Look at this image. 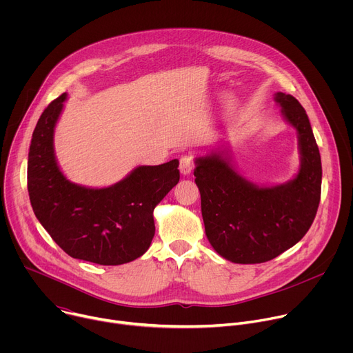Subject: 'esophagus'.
<instances>
[{"label": "esophagus", "instance_id": "obj_1", "mask_svg": "<svg viewBox=\"0 0 353 353\" xmlns=\"http://www.w3.org/2000/svg\"><path fill=\"white\" fill-rule=\"evenodd\" d=\"M180 172L183 176H188L192 170V157L191 155H183L180 158Z\"/></svg>", "mask_w": 353, "mask_h": 353}]
</instances>
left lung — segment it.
Masks as SVG:
<instances>
[{"label":"left lung","mask_w":353,"mask_h":353,"mask_svg":"<svg viewBox=\"0 0 353 353\" xmlns=\"http://www.w3.org/2000/svg\"><path fill=\"white\" fill-rule=\"evenodd\" d=\"M274 100L297 134L300 166L293 179L276 185L250 181L223 145L194 159L205 234L221 257L236 264L282 254L307 233L320 204L321 158L306 110L282 92Z\"/></svg>","instance_id":"left-lung-1"}]
</instances>
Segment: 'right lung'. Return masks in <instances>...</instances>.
I'll return each mask as SVG.
<instances>
[{"label":"right lung","instance_id":"right-lung-1","mask_svg":"<svg viewBox=\"0 0 353 353\" xmlns=\"http://www.w3.org/2000/svg\"><path fill=\"white\" fill-rule=\"evenodd\" d=\"M68 94L41 113L28 157L33 212L52 239L77 260L121 265L141 257L155 236L154 210L179 183V161L138 166L109 187L70 181L54 152V131Z\"/></svg>","mask_w":353,"mask_h":353}]
</instances>
